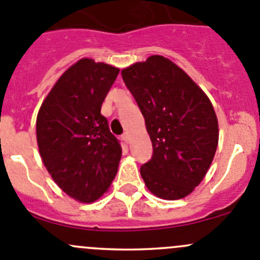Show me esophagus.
Returning <instances> with one entry per match:
<instances>
[{"instance_id": "obj_1", "label": "esophagus", "mask_w": 260, "mask_h": 260, "mask_svg": "<svg viewBox=\"0 0 260 260\" xmlns=\"http://www.w3.org/2000/svg\"><path fill=\"white\" fill-rule=\"evenodd\" d=\"M122 140L124 141L125 143H129V135H128V133H124V135L122 136Z\"/></svg>"}]
</instances>
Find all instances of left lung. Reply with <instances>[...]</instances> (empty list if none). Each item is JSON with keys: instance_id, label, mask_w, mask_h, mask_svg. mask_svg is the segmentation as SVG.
I'll return each mask as SVG.
<instances>
[{"instance_id": "1", "label": "left lung", "mask_w": 260, "mask_h": 260, "mask_svg": "<svg viewBox=\"0 0 260 260\" xmlns=\"http://www.w3.org/2000/svg\"><path fill=\"white\" fill-rule=\"evenodd\" d=\"M151 138L153 154L141 167L147 188L164 200L190 195L205 177L219 142L209 96L180 67L161 55L122 70Z\"/></svg>"}]
</instances>
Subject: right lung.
I'll list each match as a JSON object with an SVG mask.
<instances>
[{"instance_id": "1", "label": "right lung", "mask_w": 260, "mask_h": 260, "mask_svg": "<svg viewBox=\"0 0 260 260\" xmlns=\"http://www.w3.org/2000/svg\"><path fill=\"white\" fill-rule=\"evenodd\" d=\"M119 69L83 57L62 73L36 118V140L46 170L74 200L90 204L111 187L122 148L101 114Z\"/></svg>"}]
</instances>
